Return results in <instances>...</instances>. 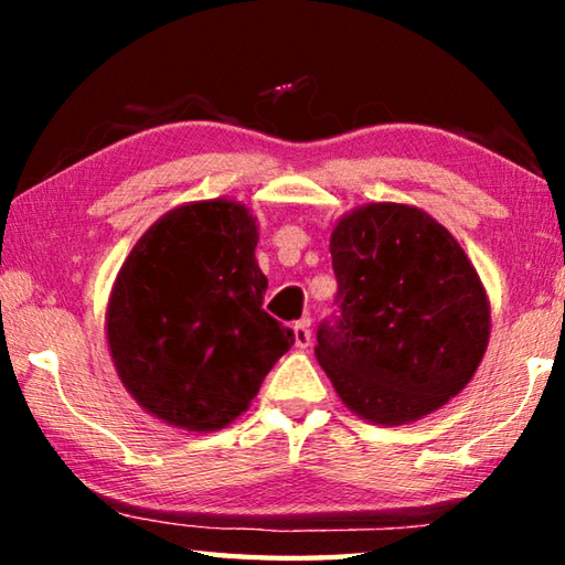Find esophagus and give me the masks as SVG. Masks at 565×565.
<instances>
[{
  "label": "esophagus",
  "instance_id": "obj_1",
  "mask_svg": "<svg viewBox=\"0 0 565 565\" xmlns=\"http://www.w3.org/2000/svg\"><path fill=\"white\" fill-rule=\"evenodd\" d=\"M294 341L299 349H306L311 343V329H309V319H303L299 323H294Z\"/></svg>",
  "mask_w": 565,
  "mask_h": 565
}]
</instances>
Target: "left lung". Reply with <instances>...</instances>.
<instances>
[{
    "mask_svg": "<svg viewBox=\"0 0 565 565\" xmlns=\"http://www.w3.org/2000/svg\"><path fill=\"white\" fill-rule=\"evenodd\" d=\"M339 281L317 361L359 418L404 426L473 379L491 337V301L463 246L424 209L371 202L331 232Z\"/></svg>",
    "mask_w": 565,
    "mask_h": 565,
    "instance_id": "8db88e82",
    "label": "left lung"
}]
</instances>
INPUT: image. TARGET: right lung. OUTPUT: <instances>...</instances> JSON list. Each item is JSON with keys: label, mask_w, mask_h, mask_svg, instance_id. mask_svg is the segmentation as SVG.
Here are the masks:
<instances>
[{"label": "right lung", "mask_w": 565, "mask_h": 565, "mask_svg": "<svg viewBox=\"0 0 565 565\" xmlns=\"http://www.w3.org/2000/svg\"><path fill=\"white\" fill-rule=\"evenodd\" d=\"M252 209L218 196L159 216L114 279L104 331L117 376L164 424L209 434L252 406L294 331L262 309Z\"/></svg>", "instance_id": "obj_1"}]
</instances>
